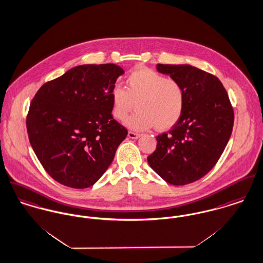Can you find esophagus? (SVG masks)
I'll return each mask as SVG.
<instances>
[{
	"label": "esophagus",
	"instance_id": "1",
	"mask_svg": "<svg viewBox=\"0 0 263 263\" xmlns=\"http://www.w3.org/2000/svg\"><path fill=\"white\" fill-rule=\"evenodd\" d=\"M127 136H128V138H129V139H133V140H137V139H139V138L141 137V135H140V134L135 133V132H128Z\"/></svg>",
	"mask_w": 263,
	"mask_h": 263
}]
</instances>
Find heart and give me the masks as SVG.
I'll return each mask as SVG.
<instances>
[{
    "label": "heart",
    "instance_id": "obj_1",
    "mask_svg": "<svg viewBox=\"0 0 263 263\" xmlns=\"http://www.w3.org/2000/svg\"><path fill=\"white\" fill-rule=\"evenodd\" d=\"M112 115L119 120H125L134 109L137 111L126 120L136 130L153 126L165 132L175 126L183 117L186 106V91L182 83L147 67L130 72L126 87L115 85L110 90Z\"/></svg>",
    "mask_w": 263,
    "mask_h": 263
}]
</instances>
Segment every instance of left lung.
Segmentation results:
<instances>
[{"instance_id": "8db88e82", "label": "left lung", "mask_w": 263, "mask_h": 263, "mask_svg": "<svg viewBox=\"0 0 263 263\" xmlns=\"http://www.w3.org/2000/svg\"><path fill=\"white\" fill-rule=\"evenodd\" d=\"M158 71L179 80L186 91L180 121L157 137L147 163L168 184L193 183L214 167L232 134L234 112L222 82L191 65L158 64Z\"/></svg>"}]
</instances>
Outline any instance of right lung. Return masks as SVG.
Listing matches in <instances>:
<instances>
[{"mask_svg":"<svg viewBox=\"0 0 263 263\" xmlns=\"http://www.w3.org/2000/svg\"><path fill=\"white\" fill-rule=\"evenodd\" d=\"M123 69L116 64L73 67L43 84L26 125L39 162L58 183L92 186L114 161L127 129L114 119L110 90Z\"/></svg>","mask_w":263,"mask_h":263,"instance_id":"1","label":"right lung"}]
</instances>
